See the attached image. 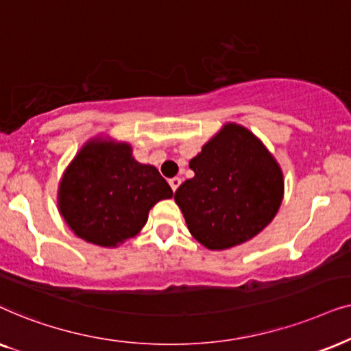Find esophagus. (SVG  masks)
Returning <instances> with one entry per match:
<instances>
[{"label": "esophagus", "mask_w": 351, "mask_h": 351, "mask_svg": "<svg viewBox=\"0 0 351 351\" xmlns=\"http://www.w3.org/2000/svg\"><path fill=\"white\" fill-rule=\"evenodd\" d=\"M168 183H170L171 189H173V193H175V191L180 188V184H181V178H178V176H175V178H171L170 181H168Z\"/></svg>", "instance_id": "34e87169"}]
</instances>
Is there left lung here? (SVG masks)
<instances>
[{
	"label": "left lung",
	"mask_w": 351,
	"mask_h": 351,
	"mask_svg": "<svg viewBox=\"0 0 351 351\" xmlns=\"http://www.w3.org/2000/svg\"><path fill=\"white\" fill-rule=\"evenodd\" d=\"M194 178L176 189L188 228L212 250L239 245L278 213L282 171L249 130L228 123L189 162Z\"/></svg>",
	"instance_id": "left-lung-1"
}]
</instances>
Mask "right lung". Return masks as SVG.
Segmentation results:
<instances>
[{
	"instance_id": "add662e5",
	"label": "right lung",
	"mask_w": 351,
	"mask_h": 351,
	"mask_svg": "<svg viewBox=\"0 0 351 351\" xmlns=\"http://www.w3.org/2000/svg\"><path fill=\"white\" fill-rule=\"evenodd\" d=\"M173 191L156 167L132 157L128 144H88L65 171L60 213L75 234L112 247L136 236L149 210Z\"/></svg>"
}]
</instances>
